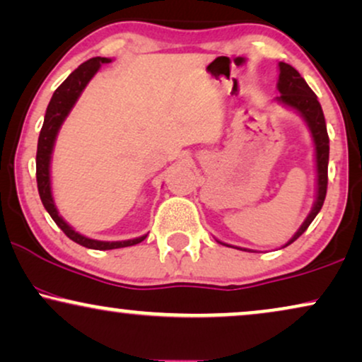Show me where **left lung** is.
I'll list each match as a JSON object with an SVG mask.
<instances>
[{"mask_svg": "<svg viewBox=\"0 0 362 362\" xmlns=\"http://www.w3.org/2000/svg\"><path fill=\"white\" fill-rule=\"evenodd\" d=\"M279 71L281 73H279L277 90L279 93H281V97H277V100L282 105H286V107L296 110V112L304 118L305 123H308L310 135H313V140L315 145V170H317V195H315L314 207L310 210V214L308 215V218H305L299 230L296 232L294 237L284 245L287 247L296 239H299V237L308 230L310 222L314 221L315 215H317L319 210L322 209L324 199H326V192H327L329 135H327L326 120H324L321 103L317 102L315 93L309 88V85L305 83V80L299 75V71H297L294 66L287 65V63L284 62L279 63ZM237 249H239V247H237ZM240 250H247V249H240Z\"/></svg>", "mask_w": 362, "mask_h": 362, "instance_id": "left-lung-1", "label": "left lung"}]
</instances>
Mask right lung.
<instances>
[{
    "mask_svg": "<svg viewBox=\"0 0 362 362\" xmlns=\"http://www.w3.org/2000/svg\"><path fill=\"white\" fill-rule=\"evenodd\" d=\"M110 58L95 57L88 59V62L81 63L75 71L71 73L68 78L63 81L62 85L54 90L52 100H49L47 113H45V122L41 127L40 139H38V150H36V184H38L40 199L43 202L47 212L52 215L54 223L65 232L66 237H70L76 244L88 247V249L95 250H110V249H120V247H130L135 244H140L141 240H145L147 235L136 237V239L130 240H120V242H105V240H95L88 239V237L78 234L76 230L68 226L63 221L62 215L58 214L57 205H54L53 195H52V180H49V162H52V152L54 139H57L59 127L65 122V118L70 113L73 105L76 103V100L81 95V91L85 90V86L88 85V81L93 78L95 73L100 70V66L103 63H110Z\"/></svg>",
    "mask_w": 362,
    "mask_h": 362,
    "instance_id": "right-lung-1",
    "label": "right lung"
}]
</instances>
